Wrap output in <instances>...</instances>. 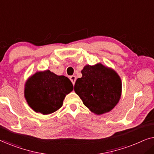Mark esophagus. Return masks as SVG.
<instances>
[{
	"label": "esophagus",
	"mask_w": 154,
	"mask_h": 154,
	"mask_svg": "<svg viewBox=\"0 0 154 154\" xmlns=\"http://www.w3.org/2000/svg\"><path fill=\"white\" fill-rule=\"evenodd\" d=\"M70 80H71V81L72 82L73 85H74L75 80H76V77H75V75H71V76H70Z\"/></svg>",
	"instance_id": "1"
}]
</instances>
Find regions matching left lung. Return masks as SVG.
<instances>
[{
	"label": "left lung",
	"mask_w": 154,
	"mask_h": 154,
	"mask_svg": "<svg viewBox=\"0 0 154 154\" xmlns=\"http://www.w3.org/2000/svg\"><path fill=\"white\" fill-rule=\"evenodd\" d=\"M74 90L84 105L96 114L109 112L119 102L121 95V81L112 69L101 64L87 65L81 71Z\"/></svg>",
	"instance_id": "8db88e82"
}]
</instances>
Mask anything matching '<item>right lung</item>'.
Returning <instances> with one entry per match:
<instances>
[{
	"label": "right lung",
	"mask_w": 154,
	"mask_h": 154,
	"mask_svg": "<svg viewBox=\"0 0 154 154\" xmlns=\"http://www.w3.org/2000/svg\"><path fill=\"white\" fill-rule=\"evenodd\" d=\"M73 89L70 80L49 70L37 72L26 83L25 97L35 112L50 114L63 104L65 96Z\"/></svg>",
	"instance_id": "obj_1"
}]
</instances>
